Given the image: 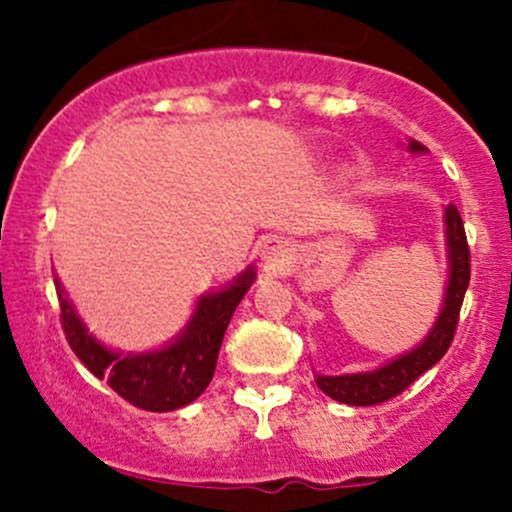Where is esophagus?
Wrapping results in <instances>:
<instances>
[{
    "instance_id": "1",
    "label": "esophagus",
    "mask_w": 512,
    "mask_h": 512,
    "mask_svg": "<svg viewBox=\"0 0 512 512\" xmlns=\"http://www.w3.org/2000/svg\"><path fill=\"white\" fill-rule=\"evenodd\" d=\"M289 250L282 240H270L265 247H262V257H265L270 265H282L287 260Z\"/></svg>"
}]
</instances>
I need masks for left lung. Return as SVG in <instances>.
Wrapping results in <instances>:
<instances>
[{"label": "left lung", "mask_w": 512, "mask_h": 512, "mask_svg": "<svg viewBox=\"0 0 512 512\" xmlns=\"http://www.w3.org/2000/svg\"><path fill=\"white\" fill-rule=\"evenodd\" d=\"M411 151H426L418 141L409 143ZM446 235H448V257H451V277H448L446 302H443L441 317L433 324L431 334L423 339V344L414 352L399 356L391 364L369 374H347V376H317V386L334 401H342L349 406H376L394 399L401 391L431 369L438 359L451 347L456 337L458 317H461V304L466 297L468 282H471V247L466 240V227H463L461 213L456 205L446 208Z\"/></svg>", "instance_id": "left-lung-1"}]
</instances>
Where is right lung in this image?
Wrapping results in <instances>:
<instances>
[{
    "instance_id": "1",
    "label": "right lung",
    "mask_w": 512,
    "mask_h": 512,
    "mask_svg": "<svg viewBox=\"0 0 512 512\" xmlns=\"http://www.w3.org/2000/svg\"><path fill=\"white\" fill-rule=\"evenodd\" d=\"M252 280H255V270L250 267L245 275L237 277L235 285L200 299L193 322L188 324L183 337L170 347L151 354L128 356L101 347L76 317L59 280H54V285L61 304V329H64L71 352L84 361L91 374L106 379V384L128 404L160 414V411H175L190 404L208 389L227 324Z\"/></svg>"
}]
</instances>
